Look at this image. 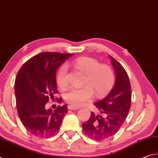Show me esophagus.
Masks as SVG:
<instances>
[{
    "instance_id": "1",
    "label": "esophagus",
    "mask_w": 158,
    "mask_h": 158,
    "mask_svg": "<svg viewBox=\"0 0 158 158\" xmlns=\"http://www.w3.org/2000/svg\"><path fill=\"white\" fill-rule=\"evenodd\" d=\"M78 109V107H75V106H68V109H69V110H77Z\"/></svg>"
}]
</instances>
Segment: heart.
<instances>
[{
	"label": "heart",
	"instance_id": "b5f03b06",
	"mask_svg": "<svg viewBox=\"0 0 158 158\" xmlns=\"http://www.w3.org/2000/svg\"><path fill=\"white\" fill-rule=\"evenodd\" d=\"M74 68L85 73L84 84L81 88H69L64 94L67 103L73 106H79L85 102L91 100L94 95L99 98L103 97L111 91L116 81V76L111 66L100 64L95 58L81 57L73 63ZM56 83L60 88L68 85V68L63 65L56 74Z\"/></svg>",
	"mask_w": 158,
	"mask_h": 158
}]
</instances>
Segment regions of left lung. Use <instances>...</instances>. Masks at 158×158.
Returning <instances> with one entry per match:
<instances>
[{
  "mask_svg": "<svg viewBox=\"0 0 158 158\" xmlns=\"http://www.w3.org/2000/svg\"><path fill=\"white\" fill-rule=\"evenodd\" d=\"M110 58L116 73V83L104 100L94 103L103 116H96L92 112L90 118L82 124L85 135L98 141L112 137L120 130L131 106L132 91L129 77L123 67L115 58Z\"/></svg>",
  "mask_w": 158,
  "mask_h": 158,
  "instance_id": "obj_1",
  "label": "left lung"
}]
</instances>
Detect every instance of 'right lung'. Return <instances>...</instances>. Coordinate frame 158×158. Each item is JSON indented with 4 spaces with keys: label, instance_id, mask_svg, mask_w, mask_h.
<instances>
[{
    "label": "right lung",
    "instance_id": "add662e5",
    "mask_svg": "<svg viewBox=\"0 0 158 158\" xmlns=\"http://www.w3.org/2000/svg\"><path fill=\"white\" fill-rule=\"evenodd\" d=\"M73 53L42 52L21 66L16 77L15 92L17 113L31 135L40 138L53 137L62 123L67 106L47 110L45 105L58 93L56 74L61 63ZM56 99L60 103L62 98Z\"/></svg>",
    "mask_w": 158,
    "mask_h": 158
}]
</instances>
